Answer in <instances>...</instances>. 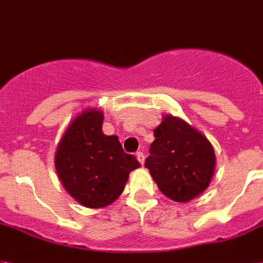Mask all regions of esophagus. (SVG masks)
Here are the masks:
<instances>
[{"instance_id": "1", "label": "esophagus", "mask_w": 263, "mask_h": 263, "mask_svg": "<svg viewBox=\"0 0 263 263\" xmlns=\"http://www.w3.org/2000/svg\"><path fill=\"white\" fill-rule=\"evenodd\" d=\"M136 158H138V161L143 165V163H144V159H146V155H144L142 151H138V153H136Z\"/></svg>"}]
</instances>
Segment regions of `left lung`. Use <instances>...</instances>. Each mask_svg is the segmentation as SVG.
I'll use <instances>...</instances> for the list:
<instances>
[{
    "label": "left lung",
    "instance_id": "left-lung-1",
    "mask_svg": "<svg viewBox=\"0 0 263 263\" xmlns=\"http://www.w3.org/2000/svg\"><path fill=\"white\" fill-rule=\"evenodd\" d=\"M146 166L162 193L187 202L208 187L215 170V153L208 139L185 121L163 117L154 129Z\"/></svg>",
    "mask_w": 263,
    "mask_h": 263
}]
</instances>
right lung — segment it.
I'll list each match as a JSON object with an SVG mask.
<instances>
[{"label":"right lung","instance_id":"right-lung-1","mask_svg":"<svg viewBox=\"0 0 263 263\" xmlns=\"http://www.w3.org/2000/svg\"><path fill=\"white\" fill-rule=\"evenodd\" d=\"M102 120L101 110H85L67 127L55 154L62 185L87 208L112 204L124 191L129 173L140 166L124 153L116 135H104Z\"/></svg>","mask_w":263,"mask_h":263}]
</instances>
